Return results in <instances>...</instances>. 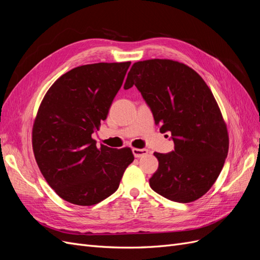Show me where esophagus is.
<instances>
[{"label": "esophagus", "mask_w": 260, "mask_h": 260, "mask_svg": "<svg viewBox=\"0 0 260 260\" xmlns=\"http://www.w3.org/2000/svg\"><path fill=\"white\" fill-rule=\"evenodd\" d=\"M132 153L135 155L137 158H140V157L145 156L148 154V149L146 148H132Z\"/></svg>", "instance_id": "esophagus-1"}]
</instances>
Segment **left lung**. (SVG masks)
Listing matches in <instances>:
<instances>
[{"label": "left lung", "instance_id": "8db88e82", "mask_svg": "<svg viewBox=\"0 0 260 260\" xmlns=\"http://www.w3.org/2000/svg\"><path fill=\"white\" fill-rule=\"evenodd\" d=\"M136 85L161 132H171L175 149L155 152L158 169L149 185L164 198L191 203L214 185L229 151V135L214 94L203 78L172 59L137 61L124 89Z\"/></svg>", "mask_w": 260, "mask_h": 260}]
</instances>
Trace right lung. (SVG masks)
<instances>
[{"instance_id": "add662e5", "label": "right lung", "mask_w": 260, "mask_h": 260, "mask_svg": "<svg viewBox=\"0 0 260 260\" xmlns=\"http://www.w3.org/2000/svg\"><path fill=\"white\" fill-rule=\"evenodd\" d=\"M130 64L76 67L51 85L39 106L32 127L38 167L59 198L75 205H95L116 192L135 159L130 147H98L92 139Z\"/></svg>"}]
</instances>
